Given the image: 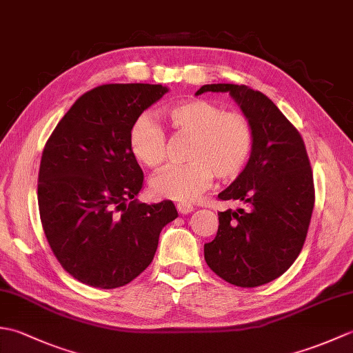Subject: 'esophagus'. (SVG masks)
<instances>
[{
    "instance_id": "esophagus-1",
    "label": "esophagus",
    "mask_w": 353,
    "mask_h": 353,
    "mask_svg": "<svg viewBox=\"0 0 353 353\" xmlns=\"http://www.w3.org/2000/svg\"><path fill=\"white\" fill-rule=\"evenodd\" d=\"M177 211L181 212V214H183V215H186V214H190V212H192L194 211V208L191 206V205H188V203H177Z\"/></svg>"
}]
</instances>
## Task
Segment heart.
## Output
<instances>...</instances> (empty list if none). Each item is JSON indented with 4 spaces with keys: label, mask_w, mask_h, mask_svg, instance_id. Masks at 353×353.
Wrapping results in <instances>:
<instances>
[{
    "label": "heart",
    "mask_w": 353,
    "mask_h": 353,
    "mask_svg": "<svg viewBox=\"0 0 353 353\" xmlns=\"http://www.w3.org/2000/svg\"><path fill=\"white\" fill-rule=\"evenodd\" d=\"M167 117L176 130L191 134L190 163L168 165L150 181L159 199L192 201L212 182L214 172L223 181L238 177L249 163L253 127L239 112H226L220 104L194 99L172 104ZM129 148L147 167H157L167 157V134L148 112L134 119L129 130Z\"/></svg>",
    "instance_id": "heart-1"
}]
</instances>
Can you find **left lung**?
<instances>
[{"mask_svg":"<svg viewBox=\"0 0 353 353\" xmlns=\"http://www.w3.org/2000/svg\"><path fill=\"white\" fill-rule=\"evenodd\" d=\"M203 92H228L253 127L249 163L220 200L244 209L219 212V232L205 244L209 268L243 288L274 281L291 267L308 234L314 181L301 133L276 104L245 85L214 83Z\"/></svg>","mask_w":353,"mask_h":353,"instance_id":"left-lung-1","label":"left lung"}]
</instances>
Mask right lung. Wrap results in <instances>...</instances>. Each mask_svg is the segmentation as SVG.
Wrapping results in <instances>:
<instances>
[{
  "label": "right lung",
  "instance_id": "add662e5",
  "mask_svg": "<svg viewBox=\"0 0 353 353\" xmlns=\"http://www.w3.org/2000/svg\"><path fill=\"white\" fill-rule=\"evenodd\" d=\"M167 86L115 83L83 94L45 144L37 203L45 236L74 279L112 290L152 264L172 201H137L144 174L129 130Z\"/></svg>",
  "mask_w": 353,
  "mask_h": 353
}]
</instances>
